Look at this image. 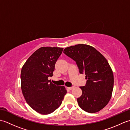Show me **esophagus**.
<instances>
[{
    "mask_svg": "<svg viewBox=\"0 0 130 130\" xmlns=\"http://www.w3.org/2000/svg\"><path fill=\"white\" fill-rule=\"evenodd\" d=\"M68 89H69V90H71V89H73V88H74V87H68Z\"/></svg>",
    "mask_w": 130,
    "mask_h": 130,
    "instance_id": "1",
    "label": "esophagus"
}]
</instances>
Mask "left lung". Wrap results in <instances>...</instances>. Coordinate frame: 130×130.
Returning a JSON list of instances; mask_svg holds the SVG:
<instances>
[{"label": "left lung", "instance_id": "1", "mask_svg": "<svg viewBox=\"0 0 130 130\" xmlns=\"http://www.w3.org/2000/svg\"><path fill=\"white\" fill-rule=\"evenodd\" d=\"M63 53L75 61L79 73L85 75L82 94L77 99L79 107L88 113H95L106 106L111 98L114 78L103 55L93 47L79 44L65 48Z\"/></svg>", "mask_w": 130, "mask_h": 130}]
</instances>
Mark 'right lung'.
Listing matches in <instances>:
<instances>
[{
  "label": "right lung",
  "instance_id": "obj_1",
  "mask_svg": "<svg viewBox=\"0 0 130 130\" xmlns=\"http://www.w3.org/2000/svg\"><path fill=\"white\" fill-rule=\"evenodd\" d=\"M63 48L42 47L36 51L21 70V89L27 103L35 111L48 115L59 108L67 94L63 86L52 84L55 63Z\"/></svg>",
  "mask_w": 130,
  "mask_h": 130
}]
</instances>
